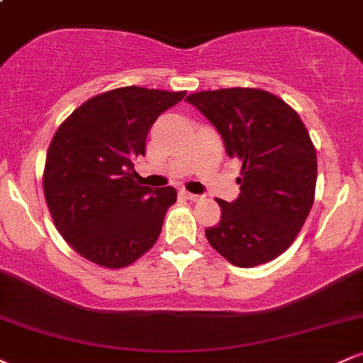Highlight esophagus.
<instances>
[{
  "label": "esophagus",
  "instance_id": "esophagus-1",
  "mask_svg": "<svg viewBox=\"0 0 363 363\" xmlns=\"http://www.w3.org/2000/svg\"><path fill=\"white\" fill-rule=\"evenodd\" d=\"M182 194H184V198L189 199V201H201L203 199L201 194H193V193H187V191H182Z\"/></svg>",
  "mask_w": 363,
  "mask_h": 363
}]
</instances>
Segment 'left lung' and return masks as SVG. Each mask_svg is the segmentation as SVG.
Listing matches in <instances>:
<instances>
[{
  "instance_id": "left-lung-1",
  "label": "left lung",
  "mask_w": 363,
  "mask_h": 363,
  "mask_svg": "<svg viewBox=\"0 0 363 363\" xmlns=\"http://www.w3.org/2000/svg\"><path fill=\"white\" fill-rule=\"evenodd\" d=\"M222 135L230 158L242 162L240 194L216 199L222 216L205 230L216 252L240 268L285 252L314 203L318 157L302 119L280 97L261 89H220L187 95Z\"/></svg>"
}]
</instances>
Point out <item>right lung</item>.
Wrapping results in <instances>:
<instances>
[{
    "instance_id": "obj_1",
    "label": "right lung",
    "mask_w": 363,
    "mask_h": 363,
    "mask_svg": "<svg viewBox=\"0 0 363 363\" xmlns=\"http://www.w3.org/2000/svg\"><path fill=\"white\" fill-rule=\"evenodd\" d=\"M186 91L123 86L83 102L57 128L44 167V196L57 232L104 268L131 264L153 247L174 187L133 179L150 128Z\"/></svg>"
}]
</instances>
